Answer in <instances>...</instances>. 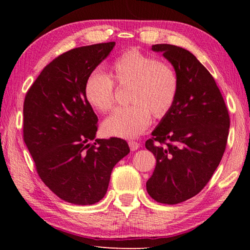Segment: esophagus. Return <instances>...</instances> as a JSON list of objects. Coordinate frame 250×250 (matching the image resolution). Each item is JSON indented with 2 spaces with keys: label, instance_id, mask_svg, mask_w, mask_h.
Masks as SVG:
<instances>
[{
  "label": "esophagus",
  "instance_id": "34e87169",
  "mask_svg": "<svg viewBox=\"0 0 250 250\" xmlns=\"http://www.w3.org/2000/svg\"><path fill=\"white\" fill-rule=\"evenodd\" d=\"M129 146H130V149L132 150V151H135V150H137L140 148V144L139 143H136V142H133V141H130L129 142Z\"/></svg>",
  "mask_w": 250,
  "mask_h": 250
}]
</instances>
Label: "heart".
<instances>
[{
    "label": "heart",
    "mask_w": 250,
    "mask_h": 250,
    "mask_svg": "<svg viewBox=\"0 0 250 250\" xmlns=\"http://www.w3.org/2000/svg\"><path fill=\"white\" fill-rule=\"evenodd\" d=\"M111 77L120 87H128L126 107L117 108L102 125L105 135L135 139L150 124L151 115L166 116L177 99L179 78L172 65L136 48L122 54L111 65ZM84 98L99 111L109 110L115 102L114 82L106 74L94 71L84 83Z\"/></svg>",
    "instance_id": "1"
}]
</instances>
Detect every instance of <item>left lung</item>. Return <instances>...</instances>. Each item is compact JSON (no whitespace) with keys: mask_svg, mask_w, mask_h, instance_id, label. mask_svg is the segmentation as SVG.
<instances>
[{"mask_svg":"<svg viewBox=\"0 0 250 250\" xmlns=\"http://www.w3.org/2000/svg\"><path fill=\"white\" fill-rule=\"evenodd\" d=\"M151 49L162 52L179 78L173 107L145 144L157 160L147 192L172 205L192 198L209 182L224 156L230 117L215 79L190 51L168 44Z\"/></svg>","mask_w":250,"mask_h":250,"instance_id":"left-lung-1","label":"left lung"}]
</instances>
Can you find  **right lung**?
<instances>
[{"mask_svg":"<svg viewBox=\"0 0 250 250\" xmlns=\"http://www.w3.org/2000/svg\"><path fill=\"white\" fill-rule=\"evenodd\" d=\"M115 45L64 52L45 66L24 99L23 140L36 171L52 192L72 204L102 200L114 167L130 152L125 140L95 139L98 117L83 91L88 76Z\"/></svg>","mask_w":250,"mask_h":250,"instance_id":"1","label":"right lung"}]
</instances>
